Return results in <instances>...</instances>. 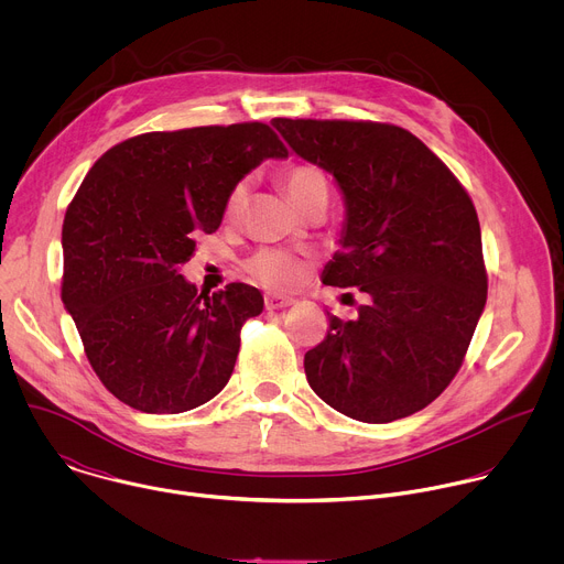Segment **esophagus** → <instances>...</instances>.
<instances>
[{
  "mask_svg": "<svg viewBox=\"0 0 564 564\" xmlns=\"http://www.w3.org/2000/svg\"><path fill=\"white\" fill-rule=\"evenodd\" d=\"M294 301L290 296H281V294H265V310H283L290 307Z\"/></svg>",
  "mask_w": 564,
  "mask_h": 564,
  "instance_id": "34e87169",
  "label": "esophagus"
}]
</instances>
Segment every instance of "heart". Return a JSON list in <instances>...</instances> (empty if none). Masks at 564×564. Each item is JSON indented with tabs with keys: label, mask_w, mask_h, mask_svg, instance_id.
<instances>
[{
	"label": "heart",
	"mask_w": 564,
	"mask_h": 564,
	"mask_svg": "<svg viewBox=\"0 0 564 564\" xmlns=\"http://www.w3.org/2000/svg\"><path fill=\"white\" fill-rule=\"evenodd\" d=\"M281 181H283V187L288 189V194L292 196V200L303 212L321 198L328 200V178L312 163L290 165L281 174ZM246 198H248V183L240 181L227 194L225 212L229 216H236L240 209H243ZM246 270L252 279L263 283L265 288H281V290L296 285L305 274V265L299 259H294L292 254L276 250V248H261L259 252H254L248 259Z\"/></svg>",
	"instance_id": "b5f03b06"
}]
</instances>
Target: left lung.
Wrapping results in <instances>:
<instances>
[{
  "label": "left lung",
  "mask_w": 564,
  "mask_h": 564,
  "mask_svg": "<svg viewBox=\"0 0 564 564\" xmlns=\"http://www.w3.org/2000/svg\"><path fill=\"white\" fill-rule=\"evenodd\" d=\"M272 124L346 198L341 246L324 283L370 301L305 352L312 390L335 411L386 424L426 409L462 368L487 303L477 212L468 192L411 131L372 120Z\"/></svg>",
  "instance_id": "obj_1"
}]
</instances>
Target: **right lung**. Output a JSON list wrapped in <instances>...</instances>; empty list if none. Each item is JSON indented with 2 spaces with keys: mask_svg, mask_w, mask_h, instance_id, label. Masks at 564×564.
Returning <instances> with one entry per match:
<instances>
[{
  "mask_svg": "<svg viewBox=\"0 0 564 564\" xmlns=\"http://www.w3.org/2000/svg\"><path fill=\"white\" fill-rule=\"evenodd\" d=\"M288 149L265 122L151 131L105 151L66 207L62 301L105 388L142 413H185L231 377L248 283L198 294L178 268L218 229L231 187Z\"/></svg>",
  "mask_w": 564,
  "mask_h": 564,
  "instance_id": "obj_1",
  "label": "right lung"
}]
</instances>
